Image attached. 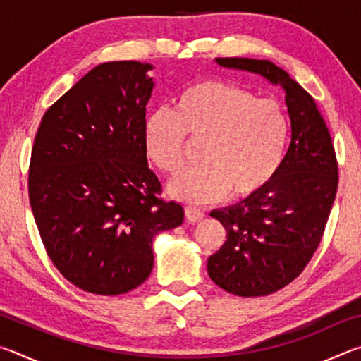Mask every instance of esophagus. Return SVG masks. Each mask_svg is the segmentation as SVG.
I'll use <instances>...</instances> for the list:
<instances>
[{
    "mask_svg": "<svg viewBox=\"0 0 361 361\" xmlns=\"http://www.w3.org/2000/svg\"><path fill=\"white\" fill-rule=\"evenodd\" d=\"M186 219L188 221H200V219L205 218L204 210L197 209V207H186Z\"/></svg>",
    "mask_w": 361,
    "mask_h": 361,
    "instance_id": "1",
    "label": "esophagus"
}]
</instances>
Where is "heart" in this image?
Masks as SVG:
<instances>
[{
	"label": "heart",
	"instance_id": "obj_1",
	"mask_svg": "<svg viewBox=\"0 0 361 361\" xmlns=\"http://www.w3.org/2000/svg\"><path fill=\"white\" fill-rule=\"evenodd\" d=\"M186 135L204 138V164L170 181L173 197L204 204L231 191L235 199H252L271 185L282 167L290 121L279 103L259 100L242 85L200 79L178 90L173 111L156 108L145 116V156L164 173L178 172Z\"/></svg>",
	"mask_w": 361,
	"mask_h": 361
}]
</instances>
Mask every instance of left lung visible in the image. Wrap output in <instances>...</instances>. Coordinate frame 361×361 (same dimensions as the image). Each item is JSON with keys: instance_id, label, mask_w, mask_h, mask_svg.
Masks as SVG:
<instances>
[{"instance_id": "obj_1", "label": "left lung", "mask_w": 361, "mask_h": 361, "mask_svg": "<svg viewBox=\"0 0 361 361\" xmlns=\"http://www.w3.org/2000/svg\"><path fill=\"white\" fill-rule=\"evenodd\" d=\"M215 62L280 85L288 108L291 142L276 178L255 197L210 213L228 232L207 261L210 279L235 296H266L293 282L319 247L338 189V162L314 99L288 73L269 60Z\"/></svg>"}]
</instances>
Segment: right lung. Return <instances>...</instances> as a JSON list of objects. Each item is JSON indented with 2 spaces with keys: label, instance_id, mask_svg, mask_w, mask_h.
Instances as JSON below:
<instances>
[{
  "label": "right lung",
  "instance_id": "obj_1",
  "mask_svg": "<svg viewBox=\"0 0 361 361\" xmlns=\"http://www.w3.org/2000/svg\"><path fill=\"white\" fill-rule=\"evenodd\" d=\"M152 68L95 66L47 109L35 137L28 194L41 240L62 276L95 295L142 285L154 237L185 219L180 204L159 197L142 143Z\"/></svg>",
  "mask_w": 361,
  "mask_h": 361
}]
</instances>
